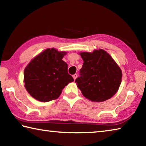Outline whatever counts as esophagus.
I'll use <instances>...</instances> for the list:
<instances>
[{
  "label": "esophagus",
  "instance_id": "1",
  "mask_svg": "<svg viewBox=\"0 0 146 146\" xmlns=\"http://www.w3.org/2000/svg\"><path fill=\"white\" fill-rule=\"evenodd\" d=\"M73 77L74 80H75V79L76 78V77H77V74H75V75H73Z\"/></svg>",
  "mask_w": 146,
  "mask_h": 146
}]
</instances>
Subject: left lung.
I'll return each mask as SVG.
<instances>
[{
    "label": "left lung",
    "instance_id": "obj_1",
    "mask_svg": "<svg viewBox=\"0 0 146 146\" xmlns=\"http://www.w3.org/2000/svg\"><path fill=\"white\" fill-rule=\"evenodd\" d=\"M83 59L80 76L75 80L82 95L92 102H104L117 92L122 82L121 69L102 49L79 53Z\"/></svg>",
    "mask_w": 146,
    "mask_h": 146
}]
</instances>
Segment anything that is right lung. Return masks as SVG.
<instances>
[{
	"label": "right lung",
	"mask_w": 146,
	"mask_h": 146,
	"mask_svg": "<svg viewBox=\"0 0 146 146\" xmlns=\"http://www.w3.org/2000/svg\"><path fill=\"white\" fill-rule=\"evenodd\" d=\"M67 52L48 48L30 61L24 71V82L32 97L40 102L55 100L73 78L62 60Z\"/></svg>",
	"instance_id": "right-lung-1"
}]
</instances>
